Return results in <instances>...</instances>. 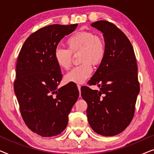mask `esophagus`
I'll use <instances>...</instances> for the list:
<instances>
[{
	"label": "esophagus",
	"mask_w": 154,
	"mask_h": 154,
	"mask_svg": "<svg viewBox=\"0 0 154 154\" xmlns=\"http://www.w3.org/2000/svg\"><path fill=\"white\" fill-rule=\"evenodd\" d=\"M77 87H78V89H79V90L80 95H81V85H77Z\"/></svg>",
	"instance_id": "34e87169"
}]
</instances>
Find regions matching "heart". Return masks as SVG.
<instances>
[{"mask_svg": "<svg viewBox=\"0 0 154 154\" xmlns=\"http://www.w3.org/2000/svg\"><path fill=\"white\" fill-rule=\"evenodd\" d=\"M68 50L60 47L54 51V59L60 69L67 70L71 66L72 54H79L81 64L71 69L64 76L67 83H83L92 72V64L98 66L106 53L104 39L90 31H79L71 35L66 42Z\"/></svg>", "mask_w": 154, "mask_h": 154, "instance_id": "b5f03b06", "label": "heart"}]
</instances>
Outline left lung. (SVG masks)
I'll return each instance as SVG.
<instances>
[{
	"instance_id": "1",
	"label": "left lung",
	"mask_w": 154,
	"mask_h": 154,
	"mask_svg": "<svg viewBox=\"0 0 154 154\" xmlns=\"http://www.w3.org/2000/svg\"><path fill=\"white\" fill-rule=\"evenodd\" d=\"M91 26L103 33L106 53L92 75L89 85L81 88V96L87 102V116L90 127L103 136L121 133L133 119L140 92L137 65L129 39L115 24L101 20Z\"/></svg>"
}]
</instances>
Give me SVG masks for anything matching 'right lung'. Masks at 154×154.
<instances>
[{"label":"right lung","instance_id":"add662e5","mask_svg":"<svg viewBox=\"0 0 154 154\" xmlns=\"http://www.w3.org/2000/svg\"><path fill=\"white\" fill-rule=\"evenodd\" d=\"M77 26L52 24L40 29L27 38L19 54L14 92L24 123L42 137L64 131L79 98L74 85L58 88L62 74L54 59L58 43Z\"/></svg>","mask_w":154,"mask_h":154}]
</instances>
